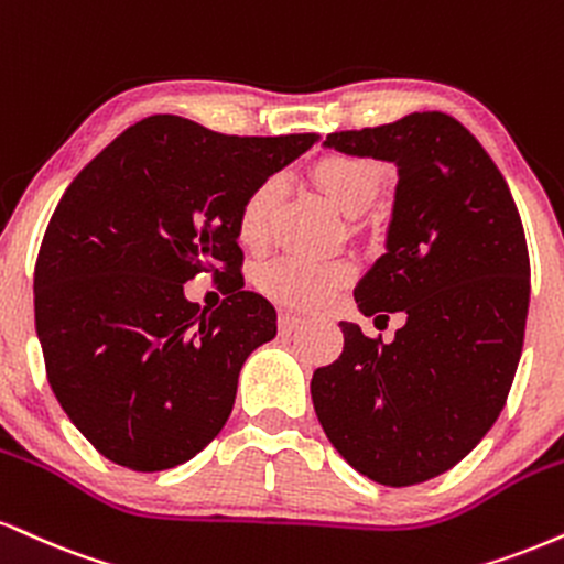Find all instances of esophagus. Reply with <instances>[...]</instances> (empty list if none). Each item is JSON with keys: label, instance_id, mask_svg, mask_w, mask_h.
Segmentation results:
<instances>
[{"label": "esophagus", "instance_id": "1", "mask_svg": "<svg viewBox=\"0 0 564 564\" xmlns=\"http://www.w3.org/2000/svg\"><path fill=\"white\" fill-rule=\"evenodd\" d=\"M304 317H300V315H289V312H281V315H278V330H281L283 336H289V334H294V330H300V328H304Z\"/></svg>", "mask_w": 564, "mask_h": 564}]
</instances>
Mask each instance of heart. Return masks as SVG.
Masks as SVG:
<instances>
[{
    "label": "heart",
    "mask_w": 564,
    "mask_h": 564,
    "mask_svg": "<svg viewBox=\"0 0 564 564\" xmlns=\"http://www.w3.org/2000/svg\"><path fill=\"white\" fill-rule=\"evenodd\" d=\"M317 186L347 215H359L381 192L383 171L378 162L357 154H328L315 165ZM283 194L281 175H268L243 199L239 213V239L247 249H260L270 239V226ZM351 278L347 262H310L302 257H281L260 270V289L273 300L291 304H321Z\"/></svg>",
    "instance_id": "obj_1"
}]
</instances>
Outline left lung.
Returning a JSON list of instances; mask_svg holds the SVG:
<instances>
[{"instance_id": "1", "label": "left lung", "mask_w": 564, "mask_h": 564, "mask_svg": "<svg viewBox=\"0 0 564 564\" xmlns=\"http://www.w3.org/2000/svg\"><path fill=\"white\" fill-rule=\"evenodd\" d=\"M323 147L397 165L386 254L355 302L404 325L383 344L338 323L344 351L312 372V404L357 473L415 486L476 449L507 402L531 300L525 234L505 175L452 115L412 112Z\"/></svg>"}]
</instances>
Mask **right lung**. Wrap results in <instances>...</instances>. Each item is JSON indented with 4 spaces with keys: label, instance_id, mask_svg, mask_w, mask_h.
Here are the masks:
<instances>
[{
    "label": "right lung",
    "instance_id": "1",
    "mask_svg": "<svg viewBox=\"0 0 564 564\" xmlns=\"http://www.w3.org/2000/svg\"><path fill=\"white\" fill-rule=\"evenodd\" d=\"M317 139L152 115L65 188L33 270L36 334L59 406L110 463L167 470L223 431L241 365L278 330L243 291L241 205ZM199 272L227 278L215 313L182 294Z\"/></svg>",
    "mask_w": 564,
    "mask_h": 564
}]
</instances>
